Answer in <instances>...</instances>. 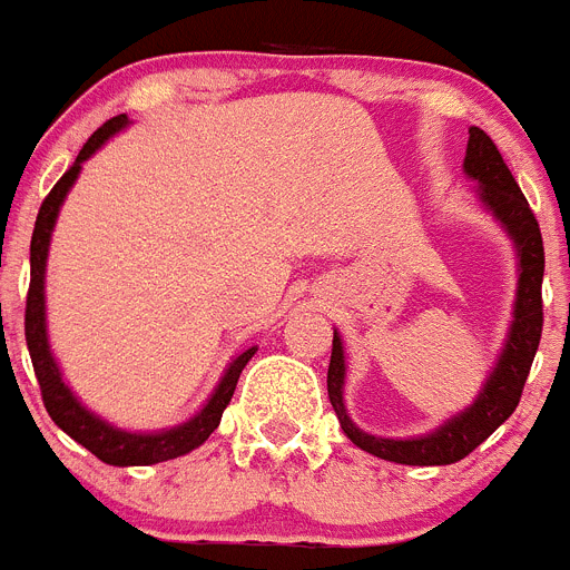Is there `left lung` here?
<instances>
[{
    "instance_id": "1",
    "label": "left lung",
    "mask_w": 570,
    "mask_h": 570,
    "mask_svg": "<svg viewBox=\"0 0 570 570\" xmlns=\"http://www.w3.org/2000/svg\"><path fill=\"white\" fill-rule=\"evenodd\" d=\"M465 174L480 183V199L491 210L520 250V288H517V308H513L511 336L505 342L500 362L488 376L482 394L476 396L468 411L454 416L451 422L420 436V440H382L371 436L347 420L342 405V382H345V356L342 342L334 334L328 365V396L340 416L342 431L356 448L367 454L380 456L400 465H451L471 454L473 448L482 445L488 436L517 411L525 387L528 371L537 356L542 336V274H546V248H542L540 223L528 205L525 194L520 190L517 179L508 170L505 159L497 150L491 136L482 128L468 130L465 150Z\"/></svg>"
}]
</instances>
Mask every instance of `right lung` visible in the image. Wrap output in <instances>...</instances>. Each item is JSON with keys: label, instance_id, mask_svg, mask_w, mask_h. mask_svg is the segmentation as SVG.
Here are the masks:
<instances>
[{"label": "right lung", "instance_id": "1", "mask_svg": "<svg viewBox=\"0 0 570 570\" xmlns=\"http://www.w3.org/2000/svg\"><path fill=\"white\" fill-rule=\"evenodd\" d=\"M125 125H128V116L119 114L114 119H108L102 128L94 130L88 142L82 145V150H79L77 163L65 170L62 179L45 196L37 225H33V236H30V285L28 299H24V340H28L30 362H33V371H37L39 391H42V402L48 407L50 420L57 422L70 440H77L79 445L88 448L94 456H99L108 465L122 468L154 465V462L174 460V456H183L188 451H194V448L203 445L214 434V428L219 425V420H223V411L228 407L230 396H234L242 367L248 365L250 356L256 354V347H248L245 354L236 356L228 371H225L223 382L214 391V396L208 400V405L190 422H185L179 428H170V431H163V434H128V431H119V428L108 425V422H102L99 416L90 414V411H85L77 402V396L70 394L68 385L62 382L57 362L50 356L48 334H45V259H48L50 230H53V223H57L59 205H62L65 194L70 190V185L77 183L85 159L97 148H102L105 139H110Z\"/></svg>", "mask_w": 570, "mask_h": 570}]
</instances>
